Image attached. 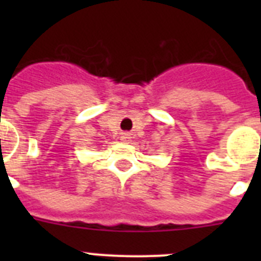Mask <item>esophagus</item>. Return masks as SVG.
Segmentation results:
<instances>
[{"label":"esophagus","mask_w":261,"mask_h":261,"mask_svg":"<svg viewBox=\"0 0 261 261\" xmlns=\"http://www.w3.org/2000/svg\"><path fill=\"white\" fill-rule=\"evenodd\" d=\"M123 138H124V141H126V138H129V135H124Z\"/></svg>","instance_id":"34e87169"}]
</instances>
